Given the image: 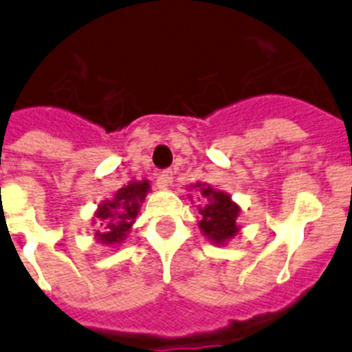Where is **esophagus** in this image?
Returning a JSON list of instances; mask_svg holds the SVG:
<instances>
[{"label":"esophagus","mask_w":352,"mask_h":352,"mask_svg":"<svg viewBox=\"0 0 352 352\" xmlns=\"http://www.w3.org/2000/svg\"><path fill=\"white\" fill-rule=\"evenodd\" d=\"M173 175L175 172L173 170H165V172H161L160 177H157V189H166L168 186H172L173 182Z\"/></svg>","instance_id":"obj_1"}]
</instances>
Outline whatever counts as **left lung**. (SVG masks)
I'll return each mask as SVG.
<instances>
[{"instance_id": "obj_1", "label": "left lung", "mask_w": 352, "mask_h": 352, "mask_svg": "<svg viewBox=\"0 0 352 352\" xmlns=\"http://www.w3.org/2000/svg\"><path fill=\"white\" fill-rule=\"evenodd\" d=\"M192 189H196L203 198V205H198L201 215V221L198 222L199 231L213 245L226 246L241 229L238 224L241 208L238 203L232 201L231 195L213 189L210 184L196 182L189 186V191Z\"/></svg>"}]
</instances>
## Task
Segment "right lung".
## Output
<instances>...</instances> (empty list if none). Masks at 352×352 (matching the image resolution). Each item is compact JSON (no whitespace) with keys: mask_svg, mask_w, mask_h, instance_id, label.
Segmentation results:
<instances>
[{"mask_svg":"<svg viewBox=\"0 0 352 352\" xmlns=\"http://www.w3.org/2000/svg\"><path fill=\"white\" fill-rule=\"evenodd\" d=\"M149 191V180H130L114 192L113 198L102 201L91 219V224H97V229H94L95 241L111 248L124 243Z\"/></svg>","mask_w":352,"mask_h":352,"instance_id":"1","label":"right lung"}]
</instances>
